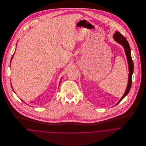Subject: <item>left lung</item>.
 I'll return each instance as SVG.
<instances>
[{
	"label": "left lung",
	"instance_id": "8db88e82",
	"mask_svg": "<svg viewBox=\"0 0 146 146\" xmlns=\"http://www.w3.org/2000/svg\"><path fill=\"white\" fill-rule=\"evenodd\" d=\"M114 40L118 43L122 45L125 49V54L127 58V61L128 63V66H129V76H128V83L127 85L126 89L125 90V93L122 97V98L120 100V101L117 102V104H118L125 96L128 94L131 86V82H132V75L133 73V70H134V64H133V62L131 58V51H130V48L129 46V44L128 42L126 40V38L124 36H123L121 33L119 31H116L115 34L113 35Z\"/></svg>",
	"mask_w": 146,
	"mask_h": 146
}]
</instances>
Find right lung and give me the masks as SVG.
I'll return each instance as SVG.
<instances>
[{"mask_svg":"<svg viewBox=\"0 0 146 146\" xmlns=\"http://www.w3.org/2000/svg\"><path fill=\"white\" fill-rule=\"evenodd\" d=\"M13 55H14V54H13ZM13 56H12V58H11V60H12V58H13ZM11 86H12V85H11ZM21 101H22V102H23V101H22V100H21ZM24 103H25V102H24Z\"/></svg>","mask_w":146,"mask_h":146,"instance_id":"right-lung-1","label":"right lung"}]
</instances>
